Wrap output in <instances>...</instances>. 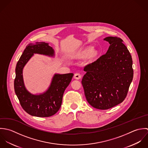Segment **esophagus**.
<instances>
[{
  "label": "esophagus",
  "instance_id": "1",
  "mask_svg": "<svg viewBox=\"0 0 148 148\" xmlns=\"http://www.w3.org/2000/svg\"><path fill=\"white\" fill-rule=\"evenodd\" d=\"M81 75L79 74V73H75L74 75V78L75 79H79L81 78Z\"/></svg>",
  "mask_w": 148,
  "mask_h": 148
}]
</instances>
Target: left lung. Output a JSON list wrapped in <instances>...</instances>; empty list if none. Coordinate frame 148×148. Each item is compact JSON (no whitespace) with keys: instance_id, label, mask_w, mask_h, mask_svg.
Segmentation results:
<instances>
[{"instance_id":"left-lung-1","label":"left lung","mask_w":148,"mask_h":148,"mask_svg":"<svg viewBox=\"0 0 148 148\" xmlns=\"http://www.w3.org/2000/svg\"><path fill=\"white\" fill-rule=\"evenodd\" d=\"M110 46L106 53L86 65L82 84L89 104L106 110L123 102L133 78L132 56L117 36L104 38Z\"/></svg>"}]
</instances>
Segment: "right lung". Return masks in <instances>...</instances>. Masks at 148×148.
<instances>
[{
    "instance_id": "right-lung-1",
    "label": "right lung",
    "mask_w": 148,
    "mask_h": 148,
    "mask_svg": "<svg viewBox=\"0 0 148 148\" xmlns=\"http://www.w3.org/2000/svg\"><path fill=\"white\" fill-rule=\"evenodd\" d=\"M34 54L51 57L55 56L53 47L45 42L30 43L26 46L19 59L15 69L14 89L21 105L31 116L38 117H48L55 114L60 109L62 97L66 88L69 86L74 75L73 73L55 74L50 85L44 92L33 94L25 87L23 70Z\"/></svg>"
}]
</instances>
